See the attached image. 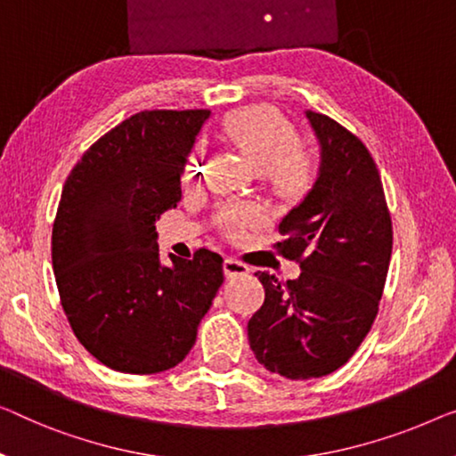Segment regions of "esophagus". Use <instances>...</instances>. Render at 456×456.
<instances>
[{
  "label": "esophagus",
  "instance_id": "1",
  "mask_svg": "<svg viewBox=\"0 0 456 456\" xmlns=\"http://www.w3.org/2000/svg\"><path fill=\"white\" fill-rule=\"evenodd\" d=\"M223 268H225V274L227 278H233V276H246L249 272L248 264H243L241 260H235V257H227L225 262H223Z\"/></svg>",
  "mask_w": 456,
  "mask_h": 456
}]
</instances>
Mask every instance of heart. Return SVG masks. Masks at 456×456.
I'll return each mask as SVG.
<instances>
[{
  "instance_id": "heart-1",
  "label": "heart",
  "mask_w": 456,
  "mask_h": 456,
  "mask_svg": "<svg viewBox=\"0 0 456 456\" xmlns=\"http://www.w3.org/2000/svg\"><path fill=\"white\" fill-rule=\"evenodd\" d=\"M223 133L233 141L257 172H266V178L281 194L297 196L309 188L317 172L315 153L303 142L298 133L281 110L274 106L257 104L231 112L223 122ZM202 147L199 145L186 161V180L194 178L202 167ZM256 221L251 208H240L231 215L233 225H248Z\"/></svg>"
}]
</instances>
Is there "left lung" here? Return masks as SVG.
I'll return each instance as SVG.
<instances>
[{"label":"left lung","mask_w":456,"mask_h":456,"mask_svg":"<svg viewBox=\"0 0 456 456\" xmlns=\"http://www.w3.org/2000/svg\"><path fill=\"white\" fill-rule=\"evenodd\" d=\"M322 167L301 205L284 216L274 249L301 266L295 281L256 272L264 305L248 323L257 362L287 379L344 366L379 314L393 249V223L377 163L334 118L307 110Z\"/></svg>","instance_id":"obj_1"}]
</instances>
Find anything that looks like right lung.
I'll return each mask as SVG.
<instances>
[{"instance_id": "1", "label": "right lung", "mask_w": 456, "mask_h": 456, "mask_svg": "<svg viewBox=\"0 0 456 456\" xmlns=\"http://www.w3.org/2000/svg\"><path fill=\"white\" fill-rule=\"evenodd\" d=\"M208 110H142L73 166L53 223V270L73 334L108 369L153 375L196 342L225 281L208 248L159 264L155 221L182 199L180 175Z\"/></svg>"}]
</instances>
